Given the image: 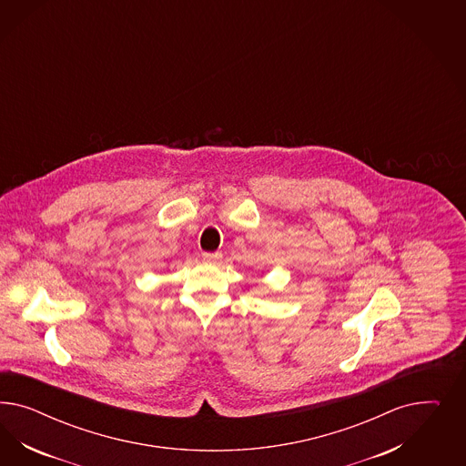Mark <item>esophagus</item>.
Returning a JSON list of instances; mask_svg holds the SVG:
<instances>
[{
    "instance_id": "obj_1",
    "label": "esophagus",
    "mask_w": 466,
    "mask_h": 466,
    "mask_svg": "<svg viewBox=\"0 0 466 466\" xmlns=\"http://www.w3.org/2000/svg\"><path fill=\"white\" fill-rule=\"evenodd\" d=\"M220 258H222V254L220 253H203V259H205V261H210V263L218 261Z\"/></svg>"
}]
</instances>
